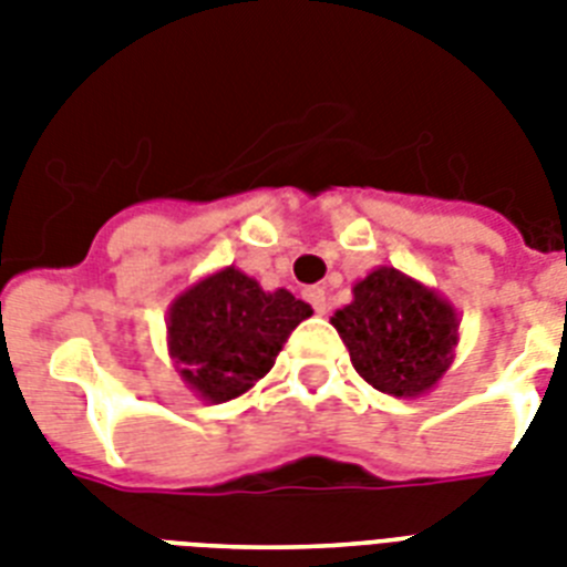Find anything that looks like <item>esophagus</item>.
Masks as SVG:
<instances>
[{
  "mask_svg": "<svg viewBox=\"0 0 567 567\" xmlns=\"http://www.w3.org/2000/svg\"><path fill=\"white\" fill-rule=\"evenodd\" d=\"M306 300L311 302V309L318 311V315H327L329 302H327V291H323V288H309V291H306Z\"/></svg>",
  "mask_w": 567,
  "mask_h": 567,
  "instance_id": "obj_1",
  "label": "esophagus"
}]
</instances>
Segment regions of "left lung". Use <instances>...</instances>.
I'll return each mask as SVG.
<instances>
[{
  "label": "left lung",
  "mask_w": 567,
  "mask_h": 567,
  "mask_svg": "<svg viewBox=\"0 0 567 567\" xmlns=\"http://www.w3.org/2000/svg\"><path fill=\"white\" fill-rule=\"evenodd\" d=\"M332 327L364 382L382 394L417 396L450 368L458 320L439 293L379 267L355 285L353 302L336 311Z\"/></svg>",
  "instance_id": "left-lung-1"
}]
</instances>
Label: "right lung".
I'll list each match as a JSON object with an SVG mask.
<instances>
[{
    "mask_svg": "<svg viewBox=\"0 0 567 567\" xmlns=\"http://www.w3.org/2000/svg\"><path fill=\"white\" fill-rule=\"evenodd\" d=\"M309 302L291 291L267 293L235 267L208 276L171 306V355L196 394L226 403L274 368Z\"/></svg>",
    "mask_w": 567,
    "mask_h": 567,
    "instance_id": "1",
    "label": "right lung"
}]
</instances>
